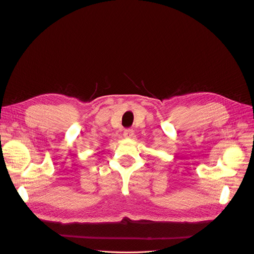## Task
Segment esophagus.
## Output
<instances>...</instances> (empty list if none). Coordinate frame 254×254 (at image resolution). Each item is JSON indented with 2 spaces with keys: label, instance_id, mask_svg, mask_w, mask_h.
Returning <instances> with one entry per match:
<instances>
[{
  "label": "esophagus",
  "instance_id": "34e87169",
  "mask_svg": "<svg viewBox=\"0 0 254 254\" xmlns=\"http://www.w3.org/2000/svg\"><path fill=\"white\" fill-rule=\"evenodd\" d=\"M132 135H134V130H132L131 128H127V129H125L124 136H125L126 138H130V137H132Z\"/></svg>",
  "mask_w": 254,
  "mask_h": 254
}]
</instances>
